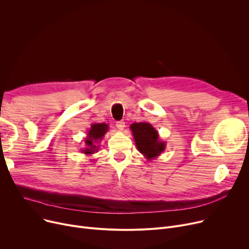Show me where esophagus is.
Returning a JSON list of instances; mask_svg holds the SVG:
<instances>
[{
  "instance_id": "esophagus-1",
  "label": "esophagus",
  "mask_w": 249,
  "mask_h": 249,
  "mask_svg": "<svg viewBox=\"0 0 249 249\" xmlns=\"http://www.w3.org/2000/svg\"><path fill=\"white\" fill-rule=\"evenodd\" d=\"M116 126H117V128L119 129V130H122L124 129V127H125V122L124 121H118L117 123H116Z\"/></svg>"
}]
</instances>
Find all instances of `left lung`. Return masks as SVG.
Masks as SVG:
<instances>
[{
	"label": "left lung",
	"instance_id": "1",
	"mask_svg": "<svg viewBox=\"0 0 249 249\" xmlns=\"http://www.w3.org/2000/svg\"><path fill=\"white\" fill-rule=\"evenodd\" d=\"M138 151L151 161L160 156L166 147V142L160 139L159 131L150 123L139 122L130 125Z\"/></svg>",
	"mask_w": 249,
	"mask_h": 249
}]
</instances>
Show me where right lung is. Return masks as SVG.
<instances>
[{
  "label": "right lung",
  "instance_id": "add662e5",
  "mask_svg": "<svg viewBox=\"0 0 249 249\" xmlns=\"http://www.w3.org/2000/svg\"><path fill=\"white\" fill-rule=\"evenodd\" d=\"M109 125L106 123H94L88 130L87 137L85 139L86 146L81 149L82 153L86 155L94 154L99 151L100 142L103 140L105 134L108 132Z\"/></svg>",
  "mask_w": 249,
  "mask_h": 249
}]
</instances>
